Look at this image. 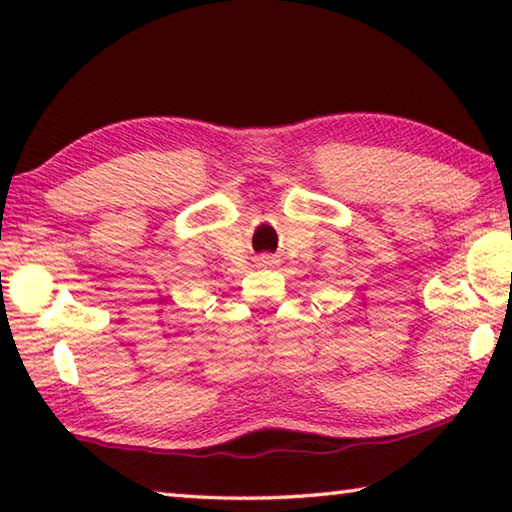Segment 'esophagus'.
I'll return each instance as SVG.
<instances>
[{
	"label": "esophagus",
	"mask_w": 512,
	"mask_h": 512,
	"mask_svg": "<svg viewBox=\"0 0 512 512\" xmlns=\"http://www.w3.org/2000/svg\"><path fill=\"white\" fill-rule=\"evenodd\" d=\"M275 259L273 257H259V266H273Z\"/></svg>",
	"instance_id": "34e87169"
}]
</instances>
